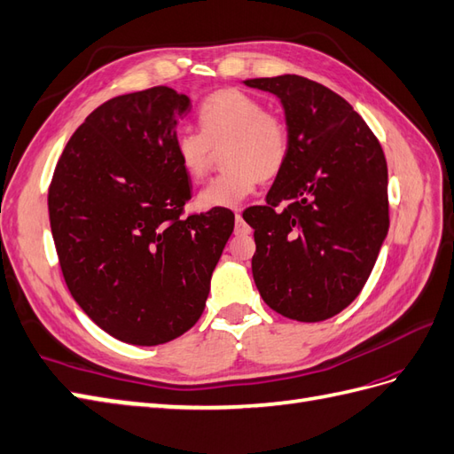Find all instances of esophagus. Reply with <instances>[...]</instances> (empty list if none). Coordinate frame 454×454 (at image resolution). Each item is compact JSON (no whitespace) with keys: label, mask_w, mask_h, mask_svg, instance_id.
<instances>
[{"label":"esophagus","mask_w":454,"mask_h":454,"mask_svg":"<svg viewBox=\"0 0 454 454\" xmlns=\"http://www.w3.org/2000/svg\"><path fill=\"white\" fill-rule=\"evenodd\" d=\"M235 219H237V227H235V231H237L239 235H242V233H250V227L245 223V219H242V214H240V212H237Z\"/></svg>","instance_id":"34e87169"}]
</instances>
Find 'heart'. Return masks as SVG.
<instances>
[{"label":"heart","mask_w":454,"mask_h":454,"mask_svg":"<svg viewBox=\"0 0 454 454\" xmlns=\"http://www.w3.org/2000/svg\"><path fill=\"white\" fill-rule=\"evenodd\" d=\"M200 130L184 129L175 137V153L183 171L200 181L214 153L226 148L217 175L198 194L202 209L235 207L256 189L260 179L278 175L289 158L291 130L286 121L265 112L262 99L237 88L207 96L198 109Z\"/></svg>","instance_id":"1"}]
</instances>
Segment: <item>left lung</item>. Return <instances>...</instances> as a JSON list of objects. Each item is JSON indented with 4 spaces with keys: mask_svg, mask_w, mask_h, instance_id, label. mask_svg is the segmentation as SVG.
Masks as SVG:
<instances>
[{
    "mask_svg": "<svg viewBox=\"0 0 454 454\" xmlns=\"http://www.w3.org/2000/svg\"><path fill=\"white\" fill-rule=\"evenodd\" d=\"M281 99L291 150L265 196L242 217L254 229L252 273L271 310L324 322L366 285L389 229L380 140L345 98L298 74L248 79Z\"/></svg>",
    "mask_w": 454,
    "mask_h": 454,
    "instance_id": "left-lung-1",
    "label": "left lung"
}]
</instances>
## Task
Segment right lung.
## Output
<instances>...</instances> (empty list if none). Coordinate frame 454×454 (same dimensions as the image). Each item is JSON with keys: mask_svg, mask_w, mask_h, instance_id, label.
I'll use <instances>...</instances> for the list:
<instances>
[{"mask_svg": "<svg viewBox=\"0 0 454 454\" xmlns=\"http://www.w3.org/2000/svg\"><path fill=\"white\" fill-rule=\"evenodd\" d=\"M191 99L169 86L107 99L65 146L48 191L63 279L112 337L153 347L202 316L235 214L184 215L191 176L175 153Z\"/></svg>", "mask_w": 454, "mask_h": 454, "instance_id": "add662e5", "label": "right lung"}]
</instances>
